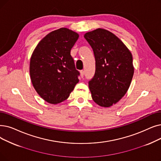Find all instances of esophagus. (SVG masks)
<instances>
[{"mask_svg": "<svg viewBox=\"0 0 161 161\" xmlns=\"http://www.w3.org/2000/svg\"><path fill=\"white\" fill-rule=\"evenodd\" d=\"M83 75H84V71L81 70L80 71V76H81V78H83Z\"/></svg>", "mask_w": 161, "mask_h": 161, "instance_id": "obj_1", "label": "esophagus"}]
</instances>
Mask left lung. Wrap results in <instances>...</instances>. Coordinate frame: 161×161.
I'll return each mask as SVG.
<instances>
[{
  "label": "left lung",
  "instance_id": "1",
  "mask_svg": "<svg viewBox=\"0 0 161 161\" xmlns=\"http://www.w3.org/2000/svg\"><path fill=\"white\" fill-rule=\"evenodd\" d=\"M95 58V74L89 87L93 101L108 108L128 92L134 73L130 51L114 33L97 28L85 33Z\"/></svg>",
  "mask_w": 161,
  "mask_h": 161
}]
</instances>
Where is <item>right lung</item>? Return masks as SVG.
<instances>
[{"label": "right lung", "instance_id": "obj_1", "mask_svg": "<svg viewBox=\"0 0 161 161\" xmlns=\"http://www.w3.org/2000/svg\"><path fill=\"white\" fill-rule=\"evenodd\" d=\"M79 34L66 27L48 33L35 48L30 62L32 85L47 103L56 104L67 99L78 83L70 51Z\"/></svg>", "mask_w": 161, "mask_h": 161}]
</instances>
